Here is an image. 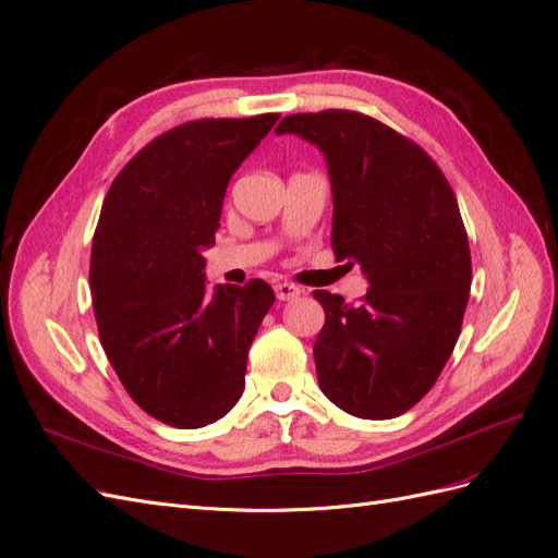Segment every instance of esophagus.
<instances>
[{
    "label": "esophagus",
    "instance_id": "34e87169",
    "mask_svg": "<svg viewBox=\"0 0 558 558\" xmlns=\"http://www.w3.org/2000/svg\"><path fill=\"white\" fill-rule=\"evenodd\" d=\"M275 293H277V298H279L281 302H289V300H295V298H300L302 289H300V286H295V283L281 281V283H277V286H275Z\"/></svg>",
    "mask_w": 558,
    "mask_h": 558
}]
</instances>
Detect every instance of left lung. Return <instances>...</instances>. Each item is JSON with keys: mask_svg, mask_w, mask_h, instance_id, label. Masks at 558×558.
<instances>
[{"mask_svg": "<svg viewBox=\"0 0 558 558\" xmlns=\"http://www.w3.org/2000/svg\"><path fill=\"white\" fill-rule=\"evenodd\" d=\"M275 132L324 154L332 251L369 283L359 305L314 291L320 391L353 416L393 418L430 391L459 340L472 279L459 202L426 150L375 118L293 113Z\"/></svg>", "mask_w": 558, "mask_h": 558, "instance_id": "8db88e82", "label": "left lung"}]
</instances>
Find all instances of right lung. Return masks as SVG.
<instances>
[{"instance_id": "right-lung-1", "label": "right lung", "mask_w": 558, "mask_h": 558, "mask_svg": "<svg viewBox=\"0 0 558 558\" xmlns=\"http://www.w3.org/2000/svg\"><path fill=\"white\" fill-rule=\"evenodd\" d=\"M279 121L205 118L160 134L107 193L90 289L105 353L130 398L174 428L226 416L244 393L246 359L275 291L263 279L207 289L232 174Z\"/></svg>"}]
</instances>
